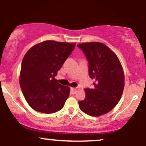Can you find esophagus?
<instances>
[{"instance_id":"1","label":"esophagus","mask_w":146,"mask_h":146,"mask_svg":"<svg viewBox=\"0 0 146 146\" xmlns=\"http://www.w3.org/2000/svg\"><path fill=\"white\" fill-rule=\"evenodd\" d=\"M71 89L72 93H73V94H75V93H76L77 92L80 90V88H79V87H75V88H71Z\"/></svg>"}]
</instances>
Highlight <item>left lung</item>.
Instances as JSON below:
<instances>
[{
    "label": "left lung",
    "mask_w": 146,
    "mask_h": 146,
    "mask_svg": "<svg viewBox=\"0 0 146 146\" xmlns=\"http://www.w3.org/2000/svg\"><path fill=\"white\" fill-rule=\"evenodd\" d=\"M88 61L90 78L95 80L93 88H85L86 98L78 102L84 113L99 117L117 104L124 88V74L115 53L98 42L78 44Z\"/></svg>",
    "instance_id": "left-lung-1"
}]
</instances>
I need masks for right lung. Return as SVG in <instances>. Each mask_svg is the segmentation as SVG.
Returning <instances> with one entry per match:
<instances>
[{
    "mask_svg": "<svg viewBox=\"0 0 146 146\" xmlns=\"http://www.w3.org/2000/svg\"><path fill=\"white\" fill-rule=\"evenodd\" d=\"M75 46L74 43L46 40L33 46L25 55L20 85L33 110L49 114L63 108L70 88L60 84L55 77Z\"/></svg>",
    "mask_w": 146,
    "mask_h": 146,
    "instance_id": "obj_1",
    "label": "right lung"
}]
</instances>
